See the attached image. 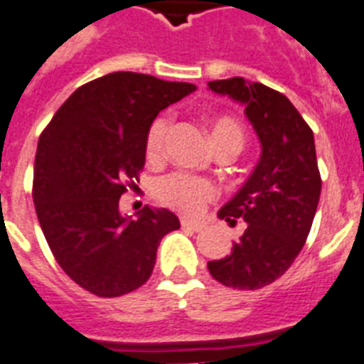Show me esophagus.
<instances>
[{
    "instance_id": "obj_1",
    "label": "esophagus",
    "mask_w": 364,
    "mask_h": 364,
    "mask_svg": "<svg viewBox=\"0 0 364 364\" xmlns=\"http://www.w3.org/2000/svg\"><path fill=\"white\" fill-rule=\"evenodd\" d=\"M181 228H185V229H192V231H201V229L205 228V225L200 224V222H194V220L181 218Z\"/></svg>"
}]
</instances>
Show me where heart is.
Listing matches in <instances>:
<instances>
[{"label": "heart", "instance_id": "heart-1", "mask_svg": "<svg viewBox=\"0 0 364 364\" xmlns=\"http://www.w3.org/2000/svg\"><path fill=\"white\" fill-rule=\"evenodd\" d=\"M168 131L166 116H157L148 133H146V154L148 157L157 159L163 154L164 139ZM209 136L213 148L216 146H235L239 149L244 144V129L239 122L231 116H215L209 122ZM213 183L203 177L188 176V173H168L161 177L155 185V196L163 205L173 210H179L183 215H198L205 209V205L215 198Z\"/></svg>", "mask_w": 364, "mask_h": 364}]
</instances>
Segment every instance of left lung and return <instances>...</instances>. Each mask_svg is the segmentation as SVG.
<instances>
[{
    "instance_id": "8db88e82",
    "label": "left lung",
    "mask_w": 364,
    "mask_h": 364,
    "mask_svg": "<svg viewBox=\"0 0 364 364\" xmlns=\"http://www.w3.org/2000/svg\"><path fill=\"white\" fill-rule=\"evenodd\" d=\"M207 85L246 105L262 146L250 179L218 213L229 225L244 220L242 237L229 255L209 261L207 268L222 285L257 291L291 268L313 225L322 188L313 129L274 88L242 77Z\"/></svg>"
}]
</instances>
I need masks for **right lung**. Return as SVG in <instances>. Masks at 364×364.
<instances>
[{
	"instance_id": "1",
	"label": "right lung",
	"mask_w": 364,
	"mask_h": 364,
	"mask_svg": "<svg viewBox=\"0 0 364 364\" xmlns=\"http://www.w3.org/2000/svg\"><path fill=\"white\" fill-rule=\"evenodd\" d=\"M194 90L146 73H107L79 87L42 131L36 216L55 261L90 294L118 298L144 285L161 239L179 229L168 209L122 216L120 196L139 188L155 116Z\"/></svg>"
}]
</instances>
